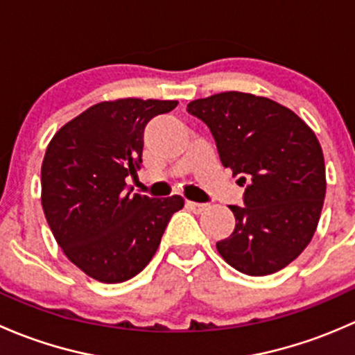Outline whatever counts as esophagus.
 Returning <instances> with one entry per match:
<instances>
[{"label": "esophagus", "instance_id": "34e87169", "mask_svg": "<svg viewBox=\"0 0 355 355\" xmlns=\"http://www.w3.org/2000/svg\"><path fill=\"white\" fill-rule=\"evenodd\" d=\"M185 206L189 207V209L192 211V213H196V214H199V213H202L204 209H206V204H200V202H191V200H187V202H185Z\"/></svg>", "mask_w": 355, "mask_h": 355}]
</instances>
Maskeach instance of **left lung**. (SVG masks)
I'll list each match as a JSON object with an SVG mask.
<instances>
[{
  "mask_svg": "<svg viewBox=\"0 0 355 355\" xmlns=\"http://www.w3.org/2000/svg\"><path fill=\"white\" fill-rule=\"evenodd\" d=\"M187 111L207 125L221 164L245 187L244 206H230L235 228L216 242L218 252L249 277L277 273L306 249L323 209L316 135L292 110L245 92L196 99Z\"/></svg>",
  "mask_w": 355,
  "mask_h": 355,
  "instance_id": "obj_1",
  "label": "left lung"
}]
</instances>
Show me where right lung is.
Masks as SVG:
<instances>
[{
    "label": "right lung",
    "instance_id": "1",
    "mask_svg": "<svg viewBox=\"0 0 355 355\" xmlns=\"http://www.w3.org/2000/svg\"><path fill=\"white\" fill-rule=\"evenodd\" d=\"M177 101L118 99L91 106L63 125L41 168L42 209L71 263L103 284L141 273L156 254L168 221L184 207L180 196L134 194L144 128Z\"/></svg>",
    "mask_w": 355,
    "mask_h": 355
}]
</instances>
